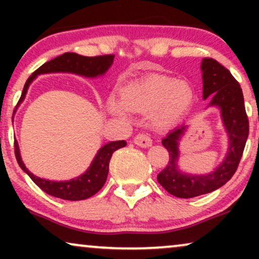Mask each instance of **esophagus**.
Returning a JSON list of instances; mask_svg holds the SVG:
<instances>
[{
	"mask_svg": "<svg viewBox=\"0 0 259 259\" xmlns=\"http://www.w3.org/2000/svg\"><path fill=\"white\" fill-rule=\"evenodd\" d=\"M134 142L135 145H138L140 147H150L152 145V139L147 135V134L142 133V134H138L134 139Z\"/></svg>",
	"mask_w": 259,
	"mask_h": 259,
	"instance_id": "1",
	"label": "esophagus"
}]
</instances>
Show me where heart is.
<instances>
[{"label":"heart","mask_w":259,"mask_h":259,"mask_svg":"<svg viewBox=\"0 0 259 259\" xmlns=\"http://www.w3.org/2000/svg\"><path fill=\"white\" fill-rule=\"evenodd\" d=\"M194 102V91L186 82L164 78H148L127 86L120 95L107 100V111L126 117L127 111L150 113L159 124H169L183 115Z\"/></svg>","instance_id":"obj_1"}]
</instances>
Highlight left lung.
Wrapping results in <instances>:
<instances>
[{
  "instance_id": "8db88e82",
  "label": "left lung",
  "mask_w": 259,
  "mask_h": 259,
  "mask_svg": "<svg viewBox=\"0 0 259 259\" xmlns=\"http://www.w3.org/2000/svg\"><path fill=\"white\" fill-rule=\"evenodd\" d=\"M203 80V100L209 99L208 107L221 112L223 125L228 135V152L214 170L195 175L180 170L179 144L187 126L181 125L162 140L169 152L167 167L157 175L158 183L170 195L180 198H192L222 187L231 179L241 159L248 138V118L246 114L242 90L236 79L225 67L213 58H203L201 63Z\"/></svg>"
}]
</instances>
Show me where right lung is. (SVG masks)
Instances as JSON below:
<instances>
[{"mask_svg": "<svg viewBox=\"0 0 259 259\" xmlns=\"http://www.w3.org/2000/svg\"><path fill=\"white\" fill-rule=\"evenodd\" d=\"M113 55L97 56V57H85L80 56L74 52H65L62 56L51 59L46 63L41 65L38 69L35 70L26 80L24 89H23L22 96H20L18 106L23 102L25 99V95L28 92L29 86L34 79L40 74H49V73H73L78 75L85 76V78H97V76L106 74L107 70L111 68L113 64ZM126 146V142L124 140L120 141H112L108 144L103 145L100 148L99 152L95 156L91 165L84 174L79 175L78 178L67 181H52L41 179L29 171V169L25 167L23 163L22 157H20L19 146L18 142L14 140V148H16V158L19 167L30 177V179L34 181L36 185L40 187L46 194L53 196V197L62 198V200L68 201H80L86 200L91 197L95 194L102 189L107 180L109 168V160L112 158V154L114 151Z\"/></svg>", "mask_w": 259, "mask_h": 259, "instance_id": "add662e5", "label": "right lung"}]
</instances>
